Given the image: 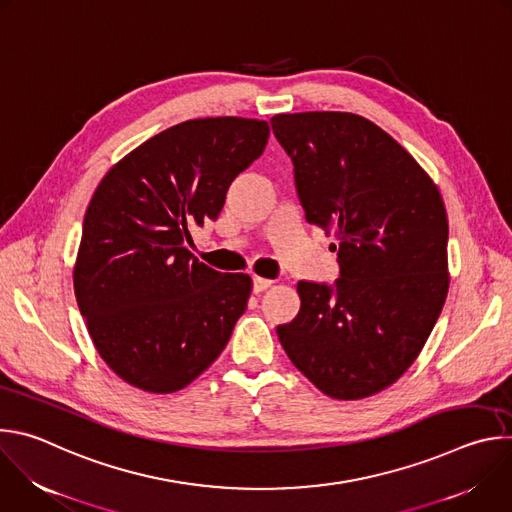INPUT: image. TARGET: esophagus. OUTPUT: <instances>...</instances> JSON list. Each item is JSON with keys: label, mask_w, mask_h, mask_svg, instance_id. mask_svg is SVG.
<instances>
[{"label": "esophagus", "mask_w": 512, "mask_h": 512, "mask_svg": "<svg viewBox=\"0 0 512 512\" xmlns=\"http://www.w3.org/2000/svg\"><path fill=\"white\" fill-rule=\"evenodd\" d=\"M273 281L271 279H265V277H253V291L255 294H261V291H265L267 287H271Z\"/></svg>", "instance_id": "1"}]
</instances>
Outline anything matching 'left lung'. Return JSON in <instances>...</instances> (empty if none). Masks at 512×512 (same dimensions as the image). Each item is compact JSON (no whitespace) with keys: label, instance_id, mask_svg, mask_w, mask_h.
Wrapping results in <instances>:
<instances>
[{"label":"left lung","instance_id":"1","mask_svg":"<svg viewBox=\"0 0 512 512\" xmlns=\"http://www.w3.org/2000/svg\"><path fill=\"white\" fill-rule=\"evenodd\" d=\"M306 221L336 237L334 287L300 281L298 316L277 326L289 360L328 397L391 387L442 314L448 216L415 158L373 121L344 111L279 113Z\"/></svg>","mask_w":512,"mask_h":512}]
</instances>
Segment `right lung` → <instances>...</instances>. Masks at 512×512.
<instances>
[{
    "label": "right lung",
    "mask_w": 512,
    "mask_h": 512,
    "mask_svg": "<svg viewBox=\"0 0 512 512\" xmlns=\"http://www.w3.org/2000/svg\"><path fill=\"white\" fill-rule=\"evenodd\" d=\"M267 137L259 119H190L137 145L99 182L72 281L97 352L125 383L176 393L225 350L253 281L200 263L190 233L218 216Z\"/></svg>",
    "instance_id": "1"
}]
</instances>
